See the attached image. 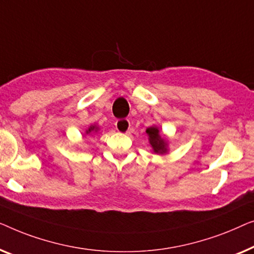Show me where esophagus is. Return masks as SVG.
I'll list each match as a JSON object with an SVG mask.
<instances>
[{"mask_svg":"<svg viewBox=\"0 0 254 254\" xmlns=\"http://www.w3.org/2000/svg\"><path fill=\"white\" fill-rule=\"evenodd\" d=\"M115 127L117 131L121 132V133H127L128 128H130V122H128V120L126 119L117 120L115 122Z\"/></svg>","mask_w":254,"mask_h":254,"instance_id":"1","label":"esophagus"}]
</instances>
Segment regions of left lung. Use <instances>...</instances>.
<instances>
[{"mask_svg": "<svg viewBox=\"0 0 254 254\" xmlns=\"http://www.w3.org/2000/svg\"><path fill=\"white\" fill-rule=\"evenodd\" d=\"M146 133L148 134L149 137V144L152 145L153 149H154L155 153H164L167 151L166 146H167V142L164 139L161 138V135L159 134V128L155 127H148L147 130H146Z\"/></svg>", "mask_w": 254, "mask_h": 254, "instance_id": "1", "label": "left lung"}]
</instances>
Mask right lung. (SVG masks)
I'll use <instances>...</instances> for the list:
<instances>
[{
    "label": "right lung",
    "instance_id": "obj_1",
    "mask_svg": "<svg viewBox=\"0 0 254 254\" xmlns=\"http://www.w3.org/2000/svg\"><path fill=\"white\" fill-rule=\"evenodd\" d=\"M96 130H98V128H96V127H90V128H88V130L86 131V133H90V132L96 131Z\"/></svg>",
    "mask_w": 254,
    "mask_h": 254
}]
</instances>
